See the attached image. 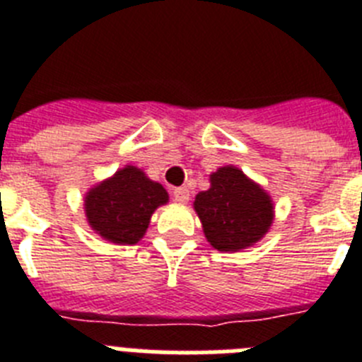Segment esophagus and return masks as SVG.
<instances>
[{
	"label": "esophagus",
	"instance_id": "1",
	"mask_svg": "<svg viewBox=\"0 0 362 362\" xmlns=\"http://www.w3.org/2000/svg\"><path fill=\"white\" fill-rule=\"evenodd\" d=\"M174 199L177 201V203H187V201L190 199V192H188V188H174Z\"/></svg>",
	"mask_w": 362,
	"mask_h": 362
}]
</instances>
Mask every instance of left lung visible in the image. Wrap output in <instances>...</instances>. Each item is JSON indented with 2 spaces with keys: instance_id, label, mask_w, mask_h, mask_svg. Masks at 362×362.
<instances>
[{
  "instance_id": "obj_1",
  "label": "left lung",
  "mask_w": 362,
  "mask_h": 362,
  "mask_svg": "<svg viewBox=\"0 0 362 362\" xmlns=\"http://www.w3.org/2000/svg\"><path fill=\"white\" fill-rule=\"evenodd\" d=\"M194 209L204 235L219 252L254 245L274 219L270 196L235 166H223L210 175V188L197 194Z\"/></svg>"
}]
</instances>
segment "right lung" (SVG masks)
Wrapping results in <instances>:
<instances>
[{
	"instance_id": "1",
	"label": "right lung",
	"mask_w": 362,
	"mask_h": 362,
	"mask_svg": "<svg viewBox=\"0 0 362 362\" xmlns=\"http://www.w3.org/2000/svg\"><path fill=\"white\" fill-rule=\"evenodd\" d=\"M166 201L161 185L136 166H124L86 194V219L107 241L134 245L145 235L153 210Z\"/></svg>"
}]
</instances>
